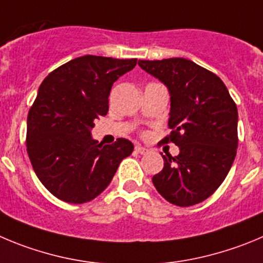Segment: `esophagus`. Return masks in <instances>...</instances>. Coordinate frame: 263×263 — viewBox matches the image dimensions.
I'll list each match as a JSON object with an SVG mask.
<instances>
[{
  "label": "esophagus",
  "mask_w": 263,
  "mask_h": 263,
  "mask_svg": "<svg viewBox=\"0 0 263 263\" xmlns=\"http://www.w3.org/2000/svg\"><path fill=\"white\" fill-rule=\"evenodd\" d=\"M135 151H136L137 153H140V154H148L149 153V149L144 148V146H141V145L135 146Z\"/></svg>",
  "instance_id": "esophagus-1"
}]
</instances>
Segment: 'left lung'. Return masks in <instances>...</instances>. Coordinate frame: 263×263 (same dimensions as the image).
Here are the masks:
<instances>
[{
    "label": "left lung",
    "instance_id": "8db88e82",
    "mask_svg": "<svg viewBox=\"0 0 263 263\" xmlns=\"http://www.w3.org/2000/svg\"><path fill=\"white\" fill-rule=\"evenodd\" d=\"M139 66L168 88L171 132L162 143L180 149L176 157L162 156L165 165L153 176L154 187L181 208L202 202L219 188L236 157V104L214 72L190 60L139 61Z\"/></svg>",
    "mask_w": 263,
    "mask_h": 263
}]
</instances>
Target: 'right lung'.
<instances>
[{
    "mask_svg": "<svg viewBox=\"0 0 263 263\" xmlns=\"http://www.w3.org/2000/svg\"><path fill=\"white\" fill-rule=\"evenodd\" d=\"M137 60L83 55L46 76L27 117L29 161L44 187L68 203L89 202L104 192L134 144L102 145L90 136L109 111L112 84Z\"/></svg>",
    "mask_w": 263,
    "mask_h": 263,
    "instance_id": "right-lung-1",
    "label": "right lung"
}]
</instances>
